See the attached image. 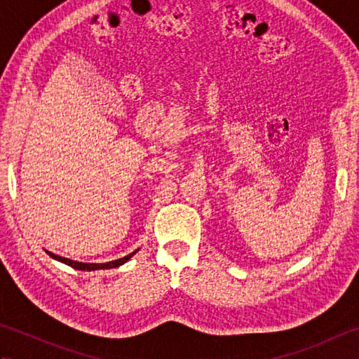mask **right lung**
<instances>
[{
	"label": "right lung",
	"instance_id": "obj_1",
	"mask_svg": "<svg viewBox=\"0 0 359 359\" xmlns=\"http://www.w3.org/2000/svg\"><path fill=\"white\" fill-rule=\"evenodd\" d=\"M135 253H137V250L133 251L131 255H128V256L121 257V259H117V261L106 262V264H86V262L71 261V259L62 257V256L53 255V253H50V251H48V255H49L52 259H55V261H60V262H63V264H66V265L72 266V269H75V270H83V271H94V270H102V269H103V270H104V269H117V266H120V265H123L125 262H128L129 259H131Z\"/></svg>",
	"mask_w": 359,
	"mask_h": 359
}]
</instances>
